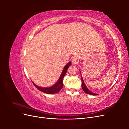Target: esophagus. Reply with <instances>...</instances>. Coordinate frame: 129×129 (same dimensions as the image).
<instances>
[{
	"label": "esophagus",
	"mask_w": 129,
	"mask_h": 129,
	"mask_svg": "<svg viewBox=\"0 0 129 129\" xmlns=\"http://www.w3.org/2000/svg\"><path fill=\"white\" fill-rule=\"evenodd\" d=\"M72 62L73 64H76L79 63V59L76 57H73L72 58Z\"/></svg>",
	"instance_id": "obj_1"
}]
</instances>
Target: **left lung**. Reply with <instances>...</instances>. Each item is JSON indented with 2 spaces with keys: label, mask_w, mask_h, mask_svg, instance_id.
Returning a JSON list of instances; mask_svg holds the SVG:
<instances>
[{
  "label": "left lung",
  "mask_w": 129,
  "mask_h": 129,
  "mask_svg": "<svg viewBox=\"0 0 129 129\" xmlns=\"http://www.w3.org/2000/svg\"><path fill=\"white\" fill-rule=\"evenodd\" d=\"M80 73H81V71H80ZM81 80H82V88L83 90L85 92L88 93V94H89V95H97V94H96V93H93V92H92L91 91H90V90L88 89V88H87V87L86 86V85L84 83V82L83 80V78L81 76Z\"/></svg>",
  "instance_id": "obj_1"
}]
</instances>
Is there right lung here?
Wrapping results in <instances>:
<instances>
[{"mask_svg": "<svg viewBox=\"0 0 129 129\" xmlns=\"http://www.w3.org/2000/svg\"><path fill=\"white\" fill-rule=\"evenodd\" d=\"M72 64V62L70 61L68 63L66 64L63 68V71H62L61 75H60V77L58 79V81L56 82V83H55V84L52 85V87H39L34 82H33L34 86L36 87L37 89L39 90L40 91L46 93H48V94H52V93H55L58 92L60 90L63 88V77L64 75H66V73H67V69Z\"/></svg>", "mask_w": 129, "mask_h": 129, "instance_id": "add662e5", "label": "right lung"}]
</instances>
